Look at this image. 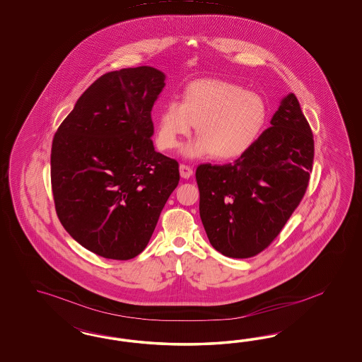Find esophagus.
Instances as JSON below:
<instances>
[{
  "label": "esophagus",
  "mask_w": 362,
  "mask_h": 362,
  "mask_svg": "<svg viewBox=\"0 0 362 362\" xmlns=\"http://www.w3.org/2000/svg\"><path fill=\"white\" fill-rule=\"evenodd\" d=\"M179 173H180V176H182L183 179H188V177H191L192 174H194L192 168H191L189 165H179Z\"/></svg>",
  "instance_id": "esophagus-1"
}]
</instances>
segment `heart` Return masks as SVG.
I'll return each instance as SVG.
<instances>
[{
    "mask_svg": "<svg viewBox=\"0 0 362 362\" xmlns=\"http://www.w3.org/2000/svg\"><path fill=\"white\" fill-rule=\"evenodd\" d=\"M268 119L267 103L259 94L224 79L206 78L187 86L183 100L170 99L156 123V144L174 150L197 124V138L180 153L187 159L215 153L228 160L247 153L257 141Z\"/></svg>",
    "mask_w": 362,
    "mask_h": 362,
    "instance_id": "obj_1",
    "label": "heart"
}]
</instances>
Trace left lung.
I'll return each mask as SVG.
<instances>
[{
	"mask_svg": "<svg viewBox=\"0 0 362 362\" xmlns=\"http://www.w3.org/2000/svg\"><path fill=\"white\" fill-rule=\"evenodd\" d=\"M313 153L312 130L289 93L247 153L228 165H199V212L211 245L235 259L267 248L307 191Z\"/></svg>",
	"mask_w": 362,
	"mask_h": 362,
	"instance_id": "1",
	"label": "left lung"
}]
</instances>
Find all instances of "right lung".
Masks as SVG:
<instances>
[{"label":"right lung","mask_w":362,"mask_h":362,"mask_svg":"<svg viewBox=\"0 0 362 362\" xmlns=\"http://www.w3.org/2000/svg\"><path fill=\"white\" fill-rule=\"evenodd\" d=\"M165 74L151 66L110 71L55 132L52 188L59 221L88 251L129 260L146 248L179 183L177 162L155 151L153 103Z\"/></svg>","instance_id":"1"}]
</instances>
